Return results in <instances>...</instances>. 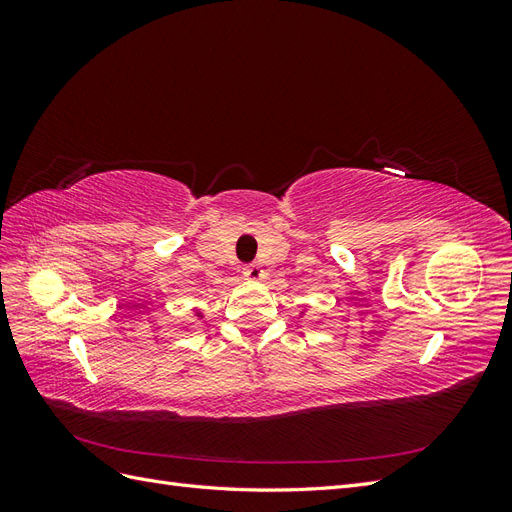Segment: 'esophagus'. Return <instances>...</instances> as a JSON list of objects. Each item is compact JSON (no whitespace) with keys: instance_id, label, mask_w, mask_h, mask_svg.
Wrapping results in <instances>:
<instances>
[{"instance_id":"34e87169","label":"esophagus","mask_w":512,"mask_h":512,"mask_svg":"<svg viewBox=\"0 0 512 512\" xmlns=\"http://www.w3.org/2000/svg\"><path fill=\"white\" fill-rule=\"evenodd\" d=\"M243 275L247 277V280H260V277H262V267L256 265V262H252V265H245L243 267Z\"/></svg>"}]
</instances>
